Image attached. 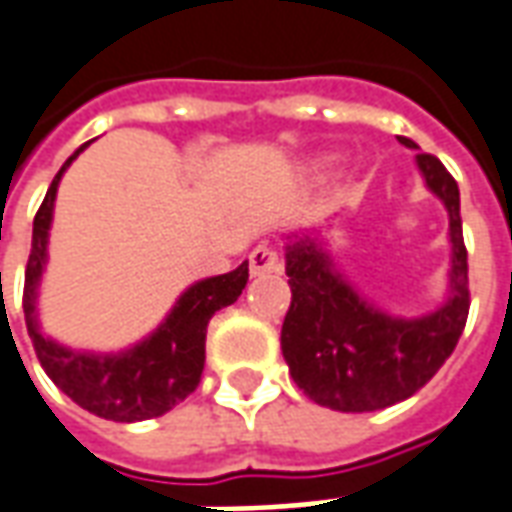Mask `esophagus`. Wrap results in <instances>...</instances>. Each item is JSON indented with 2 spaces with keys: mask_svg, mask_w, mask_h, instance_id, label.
I'll return each mask as SVG.
<instances>
[{
  "mask_svg": "<svg viewBox=\"0 0 512 512\" xmlns=\"http://www.w3.org/2000/svg\"><path fill=\"white\" fill-rule=\"evenodd\" d=\"M249 268H252L255 277H260V274H277V271H282L280 252L271 244L255 246V249L249 252Z\"/></svg>",
  "mask_w": 512,
  "mask_h": 512,
  "instance_id": "esophagus-1",
  "label": "esophagus"
}]
</instances>
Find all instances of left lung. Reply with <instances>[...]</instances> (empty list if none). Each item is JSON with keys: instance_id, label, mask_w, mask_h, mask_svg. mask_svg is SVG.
<instances>
[{"instance_id": "left-lung-1", "label": "left lung", "mask_w": 512, "mask_h": 512, "mask_svg": "<svg viewBox=\"0 0 512 512\" xmlns=\"http://www.w3.org/2000/svg\"><path fill=\"white\" fill-rule=\"evenodd\" d=\"M399 141L416 149L410 138ZM416 160L430 191L449 210L452 296L441 310L413 321L391 318L366 305L332 271L330 255L313 238L288 246L291 307L282 321V357L293 382L321 407L371 413L405 402L438 374L463 335L471 293L460 191L438 157L418 152Z\"/></svg>"}]
</instances>
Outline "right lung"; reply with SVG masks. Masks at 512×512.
Returning a JSON list of instances; mask_svg holds the SVG:
<instances>
[{
  "mask_svg": "<svg viewBox=\"0 0 512 512\" xmlns=\"http://www.w3.org/2000/svg\"><path fill=\"white\" fill-rule=\"evenodd\" d=\"M88 146V144H85ZM85 146L66 160L69 166ZM66 166L57 171L44 202L32 221V249L24 271V318L35 355L60 391L82 410L110 421H144L177 407L196 391L205 371V335L216 310L232 305L249 280V263L210 280L196 282L182 293L169 318L144 343L124 355H80L44 338L35 324V291L44 271L46 235L55 207L57 182Z\"/></svg>",
  "mask_w": 512,
  "mask_h": 512,
  "instance_id": "obj_1",
  "label": "right lung"
}]
</instances>
